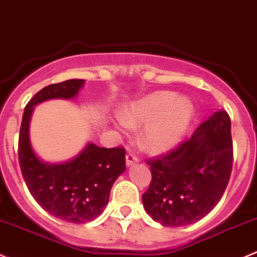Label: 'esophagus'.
<instances>
[{"label":"esophagus","instance_id":"34e87169","mask_svg":"<svg viewBox=\"0 0 257 257\" xmlns=\"http://www.w3.org/2000/svg\"><path fill=\"white\" fill-rule=\"evenodd\" d=\"M138 163V158L136 155H133V154H126V156H125V164H126V166H132V165H134V164H137Z\"/></svg>","mask_w":257,"mask_h":257}]
</instances>
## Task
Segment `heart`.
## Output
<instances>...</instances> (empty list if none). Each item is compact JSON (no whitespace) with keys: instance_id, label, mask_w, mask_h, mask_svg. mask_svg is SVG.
I'll return each instance as SVG.
<instances>
[{"instance_id":"obj_1","label":"heart","mask_w":257,"mask_h":257,"mask_svg":"<svg viewBox=\"0 0 257 257\" xmlns=\"http://www.w3.org/2000/svg\"><path fill=\"white\" fill-rule=\"evenodd\" d=\"M194 115L192 102L172 91H156L132 102L123 110L121 129L140 128V144L150 153L176 147L187 133Z\"/></svg>"}]
</instances>
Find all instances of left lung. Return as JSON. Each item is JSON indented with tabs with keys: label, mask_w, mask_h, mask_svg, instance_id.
Segmentation results:
<instances>
[{
	"label": "left lung",
	"mask_w": 257,
	"mask_h": 257,
	"mask_svg": "<svg viewBox=\"0 0 257 257\" xmlns=\"http://www.w3.org/2000/svg\"><path fill=\"white\" fill-rule=\"evenodd\" d=\"M151 183L143 194L145 212L164 226L198 221L220 201L233 166L230 118L213 113L188 140L148 161Z\"/></svg>",
	"instance_id": "obj_1"
}]
</instances>
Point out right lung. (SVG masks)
Returning <instances> with one entry per match:
<instances>
[{
    "mask_svg": "<svg viewBox=\"0 0 257 257\" xmlns=\"http://www.w3.org/2000/svg\"><path fill=\"white\" fill-rule=\"evenodd\" d=\"M83 85L85 80L72 79L53 83L34 94L24 108L18 142L21 171L29 192L51 215L76 224L92 221L102 214L113 183L125 171V150L99 148L88 142L75 158L47 163L32 147L29 126L38 104L75 98Z\"/></svg>",
    "mask_w": 257,
    "mask_h": 257,
    "instance_id": "add662e5",
    "label": "right lung"
}]
</instances>
